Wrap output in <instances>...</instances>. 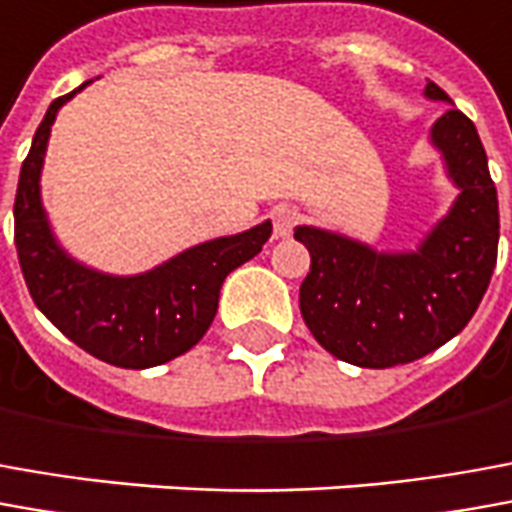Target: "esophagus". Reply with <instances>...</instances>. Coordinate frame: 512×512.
Returning <instances> with one entry per match:
<instances>
[{
	"instance_id": "1",
	"label": "esophagus",
	"mask_w": 512,
	"mask_h": 512,
	"mask_svg": "<svg viewBox=\"0 0 512 512\" xmlns=\"http://www.w3.org/2000/svg\"><path fill=\"white\" fill-rule=\"evenodd\" d=\"M295 222H298V211L278 209L273 214V234H276V239H287L292 234V228H295Z\"/></svg>"
}]
</instances>
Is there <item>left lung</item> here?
I'll return each instance as SVG.
<instances>
[{"label":"left lung","mask_w":512,"mask_h":512,"mask_svg":"<svg viewBox=\"0 0 512 512\" xmlns=\"http://www.w3.org/2000/svg\"><path fill=\"white\" fill-rule=\"evenodd\" d=\"M424 97L446 102L429 144L457 189L424 239L412 250H382L329 228H295L312 256L303 320L329 354L357 368H393L449 343L474 317L496 267L499 200L477 128L435 83Z\"/></svg>","instance_id":"obj_1"}]
</instances>
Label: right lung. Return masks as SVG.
<instances>
[{"label": "right lung", "mask_w": 512, "mask_h": 512, "mask_svg": "<svg viewBox=\"0 0 512 512\" xmlns=\"http://www.w3.org/2000/svg\"><path fill=\"white\" fill-rule=\"evenodd\" d=\"M88 83L49 105L21 164L13 206L21 273L35 306L74 345L116 368H155L203 340L217 315L222 281L262 250L273 222L192 245L136 276L77 262L52 231L41 200V169L55 116Z\"/></svg>", "instance_id": "right-lung-1"}]
</instances>
